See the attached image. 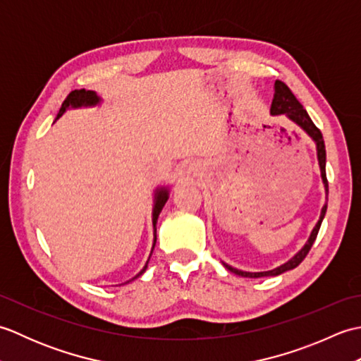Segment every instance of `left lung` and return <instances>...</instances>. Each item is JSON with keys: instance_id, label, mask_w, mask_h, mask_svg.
Returning a JSON list of instances; mask_svg holds the SVG:
<instances>
[{"instance_id": "left-lung-1", "label": "left lung", "mask_w": 361, "mask_h": 361, "mask_svg": "<svg viewBox=\"0 0 361 361\" xmlns=\"http://www.w3.org/2000/svg\"><path fill=\"white\" fill-rule=\"evenodd\" d=\"M271 114L273 116H278V114H286V116L293 121L295 124H298L301 127L305 133H307L313 141L317 142V155H318V163H319V169H321V178H323L324 183V188H326V194H329V185H327V176H326V145H324V140H323V135H321L319 128L313 124V121L310 119V116L307 114V111L304 110V106L299 104L298 99L295 97V94L291 93V90L286 85V83L281 82V80H276L274 82V97H273V102H271ZM326 211H327V204L323 206V209H321V216L317 226L313 228V231L309 237L307 243L304 245L301 248V251L296 252V255L291 257L288 262H286L283 265L274 268V270L270 271H259V273H250V271H242V270H237V268H233L231 265L224 264L229 271H233L234 274H239L243 276V278H265V276H278L283 271H288V270H293L299 264L302 262L305 259V256L309 255V251L312 248L313 242H315L318 231H319V226L323 224V219L326 216Z\"/></svg>"}]
</instances>
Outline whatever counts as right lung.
<instances>
[{
    "label": "right lung",
    "mask_w": 361,
    "mask_h": 361,
    "mask_svg": "<svg viewBox=\"0 0 361 361\" xmlns=\"http://www.w3.org/2000/svg\"><path fill=\"white\" fill-rule=\"evenodd\" d=\"M99 102H101V99L97 97V94L94 93V91H90V90H74L71 91L70 94L66 96V99L63 101L62 106H60V111L57 114V119L62 116V114L68 110V109H79V106H93V105H97ZM169 198V190L161 188L157 190V195H155V206H153V229H155V239H153V247H155V242H157V220H158V216L161 209H163V206L166 204ZM150 259V257H149ZM149 264V260H147ZM147 264H145V267L142 268V270L137 273L133 279H136L137 276H141L145 268H147Z\"/></svg>",
    "instance_id": "obj_1"
}]
</instances>
